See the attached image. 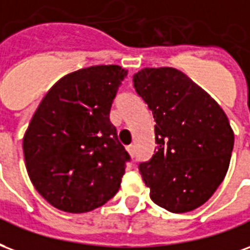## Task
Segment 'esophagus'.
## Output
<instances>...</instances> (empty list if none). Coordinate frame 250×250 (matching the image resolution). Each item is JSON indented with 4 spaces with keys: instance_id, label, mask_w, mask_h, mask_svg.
<instances>
[{
    "instance_id": "34e87169",
    "label": "esophagus",
    "mask_w": 250,
    "mask_h": 250,
    "mask_svg": "<svg viewBox=\"0 0 250 250\" xmlns=\"http://www.w3.org/2000/svg\"><path fill=\"white\" fill-rule=\"evenodd\" d=\"M126 150H127V153L132 156V157H134V146H133V145H129V146H126Z\"/></svg>"
}]
</instances>
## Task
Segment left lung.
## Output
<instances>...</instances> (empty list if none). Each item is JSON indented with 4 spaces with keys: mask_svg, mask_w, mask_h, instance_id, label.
Masks as SVG:
<instances>
[{
    "mask_svg": "<svg viewBox=\"0 0 250 250\" xmlns=\"http://www.w3.org/2000/svg\"><path fill=\"white\" fill-rule=\"evenodd\" d=\"M133 86L156 121L154 154L138 164L150 198L173 213L201 207L230 163L234 134L227 114L173 67H145L133 76Z\"/></svg>",
    "mask_w": 250,
    "mask_h": 250,
    "instance_id": "8db88e82",
    "label": "left lung"
}]
</instances>
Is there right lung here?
<instances>
[{"mask_svg": "<svg viewBox=\"0 0 250 250\" xmlns=\"http://www.w3.org/2000/svg\"><path fill=\"white\" fill-rule=\"evenodd\" d=\"M126 76L118 65L70 73L49 90L29 124L23 137L29 177L60 210L90 212L120 189L130 156L109 113Z\"/></svg>", "mask_w": 250, "mask_h": 250, "instance_id": "right-lung-1", "label": "right lung"}]
</instances>
